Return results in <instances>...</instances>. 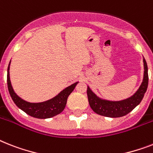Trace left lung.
Returning a JSON list of instances; mask_svg holds the SVG:
<instances>
[{
  "label": "left lung",
  "mask_w": 153,
  "mask_h": 153,
  "mask_svg": "<svg viewBox=\"0 0 153 153\" xmlns=\"http://www.w3.org/2000/svg\"><path fill=\"white\" fill-rule=\"evenodd\" d=\"M143 80L137 91L132 96L121 100H110L97 96L87 86V96L89 106L95 113L105 117L119 118L127 115L141 103L147 90L149 83L148 66L143 57Z\"/></svg>",
  "instance_id": "obj_1"
}]
</instances>
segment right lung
Returning a JSON list of instances; mask_svg holds the SVG:
<instances>
[{
    "label": "right lung",
    "instance_id": "1",
    "mask_svg": "<svg viewBox=\"0 0 153 153\" xmlns=\"http://www.w3.org/2000/svg\"><path fill=\"white\" fill-rule=\"evenodd\" d=\"M10 64H11V61L9 62L8 71H7V83H8V91H9L10 96L12 97V100L14 101L19 108L23 110L27 115H30L32 117L38 118V119L52 118L64 111L67 105L68 97L72 93L79 82H76L68 87H66L62 91L59 92L57 95L49 100H45L42 102H29V101L23 100L20 97H19L13 89L11 80H10Z\"/></svg>",
    "mask_w": 153,
    "mask_h": 153
}]
</instances>
